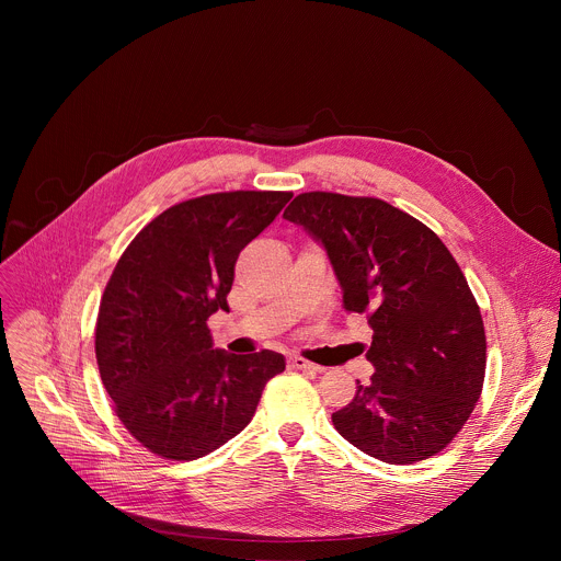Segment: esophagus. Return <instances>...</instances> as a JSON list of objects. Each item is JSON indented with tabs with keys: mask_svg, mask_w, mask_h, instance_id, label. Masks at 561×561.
Wrapping results in <instances>:
<instances>
[{
	"mask_svg": "<svg viewBox=\"0 0 561 561\" xmlns=\"http://www.w3.org/2000/svg\"><path fill=\"white\" fill-rule=\"evenodd\" d=\"M288 366L295 368V370H308V373H319V370H322V368L310 364V362L304 359V357H290V359H288Z\"/></svg>",
	"mask_w": 561,
	"mask_h": 561,
	"instance_id": "obj_1",
	"label": "esophagus"
}]
</instances>
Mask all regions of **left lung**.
Here are the masks:
<instances>
[{
    "label": "left lung",
    "instance_id": "1",
    "mask_svg": "<svg viewBox=\"0 0 561 561\" xmlns=\"http://www.w3.org/2000/svg\"><path fill=\"white\" fill-rule=\"evenodd\" d=\"M284 217L324 244L342 306L366 312L375 373L342 411L337 433L388 463L444 450L474 411L486 375L484 319L442 239L377 197L312 191Z\"/></svg>",
    "mask_w": 561,
    "mask_h": 561
}]
</instances>
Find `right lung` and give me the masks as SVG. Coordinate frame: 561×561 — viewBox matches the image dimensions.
Returning a JSON list of instances; mask_svg holds the SVG:
<instances>
[{
    "label": "right lung",
    "mask_w": 561,
    "mask_h": 561,
    "mask_svg": "<svg viewBox=\"0 0 561 561\" xmlns=\"http://www.w3.org/2000/svg\"><path fill=\"white\" fill-rule=\"evenodd\" d=\"M293 193L230 191L180 202L148 221L122 253L100 301L95 357L126 431L150 453L191 461L244 431L273 351L213 348L208 317L228 310L234 262Z\"/></svg>",
    "instance_id": "add662e5"
}]
</instances>
